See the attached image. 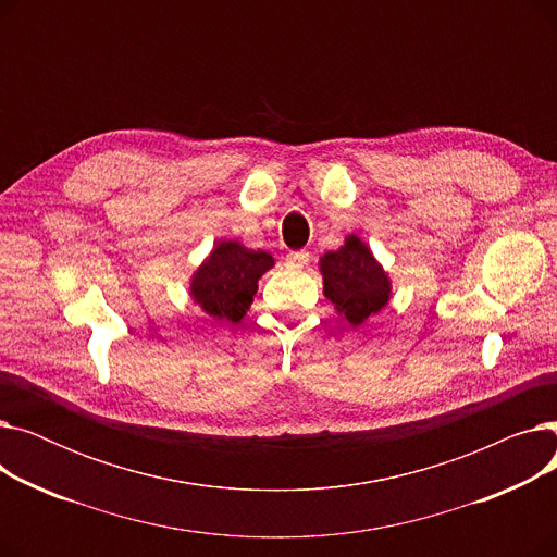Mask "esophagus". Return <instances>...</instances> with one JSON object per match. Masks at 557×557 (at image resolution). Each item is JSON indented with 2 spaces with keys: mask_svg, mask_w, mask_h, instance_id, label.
I'll use <instances>...</instances> for the list:
<instances>
[{
  "mask_svg": "<svg viewBox=\"0 0 557 557\" xmlns=\"http://www.w3.org/2000/svg\"><path fill=\"white\" fill-rule=\"evenodd\" d=\"M307 261H309V252L307 250H298V252H288L286 255V263H288V267H294V269L307 267Z\"/></svg>",
  "mask_w": 557,
  "mask_h": 557,
  "instance_id": "34e87169",
  "label": "esophagus"
}]
</instances>
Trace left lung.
Wrapping results in <instances>:
<instances>
[{
  "instance_id": "1",
  "label": "left lung",
  "mask_w": 557,
  "mask_h": 557,
  "mask_svg": "<svg viewBox=\"0 0 557 557\" xmlns=\"http://www.w3.org/2000/svg\"><path fill=\"white\" fill-rule=\"evenodd\" d=\"M320 273L325 298L355 327L363 325L391 300L388 273L357 234H347L338 250L320 257Z\"/></svg>"
}]
</instances>
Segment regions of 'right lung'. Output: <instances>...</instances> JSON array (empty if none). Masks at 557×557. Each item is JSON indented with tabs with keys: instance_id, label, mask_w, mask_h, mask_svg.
<instances>
[{
	"instance_id": "1",
	"label": "right lung",
	"mask_w": 557,
	"mask_h": 557,
	"mask_svg": "<svg viewBox=\"0 0 557 557\" xmlns=\"http://www.w3.org/2000/svg\"><path fill=\"white\" fill-rule=\"evenodd\" d=\"M273 267L275 259L267 250L219 242L191 275L189 294L208 315L239 323L252 305L259 277Z\"/></svg>"
}]
</instances>
